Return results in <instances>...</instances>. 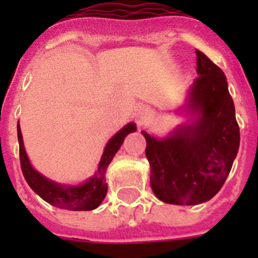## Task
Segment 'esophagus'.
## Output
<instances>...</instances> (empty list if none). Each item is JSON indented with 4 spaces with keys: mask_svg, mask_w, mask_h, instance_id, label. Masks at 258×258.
<instances>
[{
    "mask_svg": "<svg viewBox=\"0 0 258 258\" xmlns=\"http://www.w3.org/2000/svg\"><path fill=\"white\" fill-rule=\"evenodd\" d=\"M150 115H151V109L149 107H141V108L138 109V119H139V121L146 120Z\"/></svg>",
    "mask_w": 258,
    "mask_h": 258,
    "instance_id": "esophagus-1",
    "label": "esophagus"
}]
</instances>
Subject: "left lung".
Masks as SVG:
<instances>
[{"mask_svg": "<svg viewBox=\"0 0 258 258\" xmlns=\"http://www.w3.org/2000/svg\"><path fill=\"white\" fill-rule=\"evenodd\" d=\"M197 74L186 111L194 119L165 139L143 131L150 183L166 204L198 205L224 186L240 147L234 103L221 68L197 49Z\"/></svg>", "mask_w": 258, "mask_h": 258, "instance_id": "1", "label": "left lung"}]
</instances>
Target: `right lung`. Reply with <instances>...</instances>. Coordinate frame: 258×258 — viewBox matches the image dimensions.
Listing matches in <instances>:
<instances>
[{
    "label": "right lung",
    "instance_id": "add662e5",
    "mask_svg": "<svg viewBox=\"0 0 258 258\" xmlns=\"http://www.w3.org/2000/svg\"><path fill=\"white\" fill-rule=\"evenodd\" d=\"M135 130H137V125L134 123H128L119 133L115 134L105 146L104 153L101 155L95 175L86 180L83 184L71 186V184H61L48 179L32 167L25 149H24L21 128L18 124L17 137L18 143H20V162H21L24 178L32 187V190L52 206L66 209V210H93L101 204V201L104 200L107 194V183H105L107 167L112 161V158L115 157V154L117 153V150L120 149L124 138L130 133H134Z\"/></svg>",
    "mask_w": 258,
    "mask_h": 258
}]
</instances>
